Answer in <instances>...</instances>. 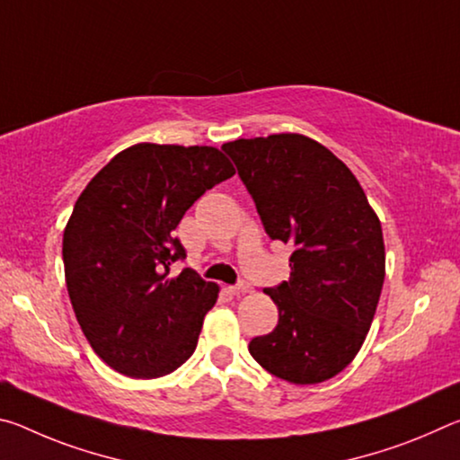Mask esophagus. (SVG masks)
Segmentation results:
<instances>
[{"mask_svg":"<svg viewBox=\"0 0 460 460\" xmlns=\"http://www.w3.org/2000/svg\"><path fill=\"white\" fill-rule=\"evenodd\" d=\"M231 290L235 292V294H252L253 288H252V284H247V282H239V284L233 286Z\"/></svg>","mask_w":460,"mask_h":460,"instance_id":"34e87169","label":"esophagus"}]
</instances>
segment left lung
<instances>
[{
    "instance_id": "obj_1",
    "label": "left lung",
    "mask_w": 460,
    "mask_h": 460,
    "mask_svg": "<svg viewBox=\"0 0 460 460\" xmlns=\"http://www.w3.org/2000/svg\"><path fill=\"white\" fill-rule=\"evenodd\" d=\"M271 239L290 245V279L266 292L278 326L249 342L271 376L296 385L337 376L359 353L385 278L379 217L359 181L302 134L223 144Z\"/></svg>"
}]
</instances>
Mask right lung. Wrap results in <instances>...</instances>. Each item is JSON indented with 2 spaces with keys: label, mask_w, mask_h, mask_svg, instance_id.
<instances>
[{
  "label": "right lung",
  "mask_w": 460,
  "mask_h": 460,
  "mask_svg": "<svg viewBox=\"0 0 460 460\" xmlns=\"http://www.w3.org/2000/svg\"><path fill=\"white\" fill-rule=\"evenodd\" d=\"M235 174L213 146L136 144L76 199L62 235L66 290L101 359L128 377L168 376L194 353L219 286L190 268L174 229L194 200Z\"/></svg>",
  "instance_id": "right-lung-1"
}]
</instances>
